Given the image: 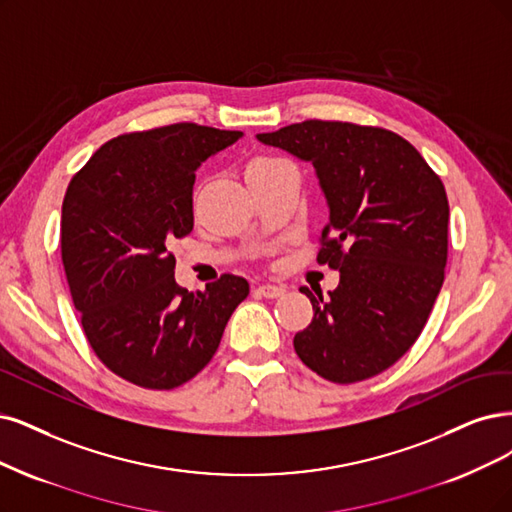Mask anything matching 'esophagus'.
<instances>
[{
    "label": "esophagus",
    "mask_w": 512,
    "mask_h": 512,
    "mask_svg": "<svg viewBox=\"0 0 512 512\" xmlns=\"http://www.w3.org/2000/svg\"><path fill=\"white\" fill-rule=\"evenodd\" d=\"M255 293H257L259 297L276 299V297H280V295H285V287H280V285H261V287H257Z\"/></svg>",
    "instance_id": "1"
}]
</instances>
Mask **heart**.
<instances>
[{"mask_svg": "<svg viewBox=\"0 0 512 512\" xmlns=\"http://www.w3.org/2000/svg\"><path fill=\"white\" fill-rule=\"evenodd\" d=\"M270 162H274V158H255V160H251V162H249V166H246V170L257 168V166H263V164H270Z\"/></svg>", "mask_w": 512, "mask_h": 512, "instance_id": "heart-1", "label": "heart"}]
</instances>
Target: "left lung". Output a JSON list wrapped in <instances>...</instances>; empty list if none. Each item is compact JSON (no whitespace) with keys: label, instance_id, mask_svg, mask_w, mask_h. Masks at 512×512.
I'll use <instances>...</instances> for the list:
<instances>
[{"label":"left lung","instance_id":"8db88e82","mask_svg":"<svg viewBox=\"0 0 512 512\" xmlns=\"http://www.w3.org/2000/svg\"><path fill=\"white\" fill-rule=\"evenodd\" d=\"M257 141L310 162L329 206L318 263L339 270V285L327 299L301 289L314 318L293 339L297 356L335 384L386 371L420 337L443 287L449 204L441 179L384 128L308 120Z\"/></svg>","mask_w":512,"mask_h":512}]
</instances>
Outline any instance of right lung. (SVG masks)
I'll return each mask as SVG.
<instances>
[{
    "label": "right lung",
    "mask_w": 512,
    "mask_h": 512,
    "mask_svg": "<svg viewBox=\"0 0 512 512\" xmlns=\"http://www.w3.org/2000/svg\"><path fill=\"white\" fill-rule=\"evenodd\" d=\"M238 139L240 130L187 122L130 132L107 141L67 187L61 255L73 306L103 365L141 388L192 380L249 295L234 274L189 293L168 253L194 230L196 170Z\"/></svg>",
    "instance_id": "1"
}]
</instances>
